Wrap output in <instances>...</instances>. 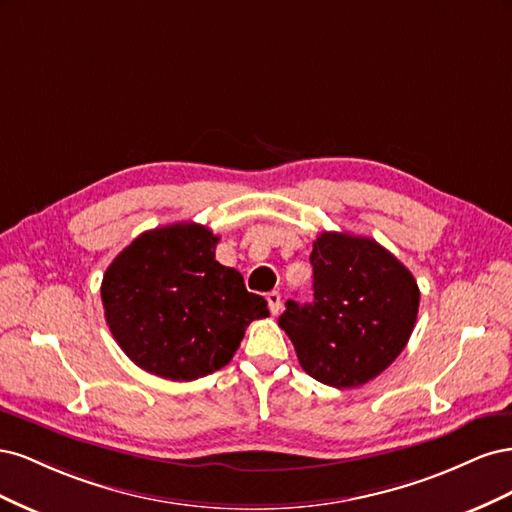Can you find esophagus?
<instances>
[{"instance_id":"34e87169","label":"esophagus","mask_w":512,"mask_h":512,"mask_svg":"<svg viewBox=\"0 0 512 512\" xmlns=\"http://www.w3.org/2000/svg\"><path fill=\"white\" fill-rule=\"evenodd\" d=\"M267 303H269L271 314H273V316H277V314H280V309H282V294L277 292V290L267 292Z\"/></svg>"}]
</instances>
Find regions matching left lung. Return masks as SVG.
<instances>
[{
    "label": "left lung",
    "mask_w": 512,
    "mask_h": 512,
    "mask_svg": "<svg viewBox=\"0 0 512 512\" xmlns=\"http://www.w3.org/2000/svg\"><path fill=\"white\" fill-rule=\"evenodd\" d=\"M309 262L314 301H286L277 324L305 374L354 389L380 376L406 348L421 292L412 273L369 237L322 232Z\"/></svg>",
    "instance_id": "8db88e82"
}]
</instances>
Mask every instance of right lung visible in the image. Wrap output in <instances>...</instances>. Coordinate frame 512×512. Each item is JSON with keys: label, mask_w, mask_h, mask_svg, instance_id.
Wrapping results in <instances>:
<instances>
[{"label": "right lung", "mask_w": 512, "mask_h": 512, "mask_svg": "<svg viewBox=\"0 0 512 512\" xmlns=\"http://www.w3.org/2000/svg\"><path fill=\"white\" fill-rule=\"evenodd\" d=\"M207 226L179 222L138 235L102 280L106 324L130 361L166 380H196L230 363L247 324L269 316L237 269L215 260Z\"/></svg>", "instance_id": "right-lung-1"}]
</instances>
